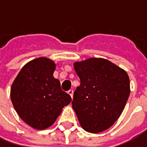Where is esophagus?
I'll return each mask as SVG.
<instances>
[{
	"label": "esophagus",
	"instance_id": "34e87169",
	"mask_svg": "<svg viewBox=\"0 0 147 147\" xmlns=\"http://www.w3.org/2000/svg\"><path fill=\"white\" fill-rule=\"evenodd\" d=\"M67 93H68V94L71 95V98L73 97V90H68V92Z\"/></svg>",
	"mask_w": 147,
	"mask_h": 147
}]
</instances>
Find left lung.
<instances>
[{
  "instance_id": "8db88e82",
  "label": "left lung",
  "mask_w": 147,
  "mask_h": 147,
  "mask_svg": "<svg viewBox=\"0 0 147 147\" xmlns=\"http://www.w3.org/2000/svg\"><path fill=\"white\" fill-rule=\"evenodd\" d=\"M74 68L80 85L71 104L80 126L91 133L105 131L124 109L130 94L128 75L104 58L76 61Z\"/></svg>"
}]
</instances>
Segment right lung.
<instances>
[{
	"mask_svg": "<svg viewBox=\"0 0 147 147\" xmlns=\"http://www.w3.org/2000/svg\"><path fill=\"white\" fill-rule=\"evenodd\" d=\"M54 61L38 57L25 64L10 88V98L18 115L30 127L43 130L54 123L71 96L53 77Z\"/></svg>",
	"mask_w": 147,
	"mask_h": 147,
	"instance_id": "add662e5",
	"label": "right lung"
}]
</instances>
